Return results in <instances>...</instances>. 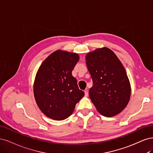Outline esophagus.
<instances>
[{
    "label": "esophagus",
    "instance_id": "34e87169",
    "mask_svg": "<svg viewBox=\"0 0 153 153\" xmlns=\"http://www.w3.org/2000/svg\"><path fill=\"white\" fill-rule=\"evenodd\" d=\"M85 96H86V97H88V90H85Z\"/></svg>",
    "mask_w": 153,
    "mask_h": 153
}]
</instances>
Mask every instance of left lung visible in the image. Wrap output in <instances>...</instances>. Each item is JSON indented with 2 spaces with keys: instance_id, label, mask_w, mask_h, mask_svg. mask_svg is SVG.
<instances>
[{
  "instance_id": "1",
  "label": "left lung",
  "mask_w": 153,
  "mask_h": 153,
  "mask_svg": "<svg viewBox=\"0 0 153 153\" xmlns=\"http://www.w3.org/2000/svg\"><path fill=\"white\" fill-rule=\"evenodd\" d=\"M86 63L93 81L89 95L97 111L106 117L119 114L128 103L131 87L126 71L110 49L87 54Z\"/></svg>"
}]
</instances>
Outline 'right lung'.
Here are the masks:
<instances>
[{
  "label": "right lung",
  "instance_id": "1",
  "mask_svg": "<svg viewBox=\"0 0 153 153\" xmlns=\"http://www.w3.org/2000/svg\"><path fill=\"white\" fill-rule=\"evenodd\" d=\"M79 59L76 53L58 50L39 68L33 85L34 97L39 109L51 119L63 120L69 117L85 95L72 75Z\"/></svg>",
  "mask_w": 153,
  "mask_h": 153
}]
</instances>
